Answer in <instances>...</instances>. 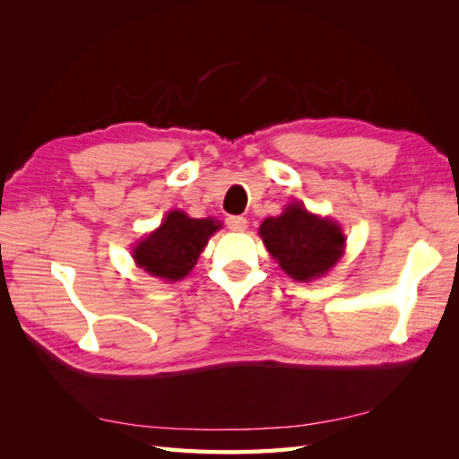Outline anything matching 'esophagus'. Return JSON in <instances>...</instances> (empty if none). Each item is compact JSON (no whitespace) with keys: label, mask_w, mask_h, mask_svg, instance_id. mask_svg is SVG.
<instances>
[{"label":"esophagus","mask_w":459,"mask_h":459,"mask_svg":"<svg viewBox=\"0 0 459 459\" xmlns=\"http://www.w3.org/2000/svg\"><path fill=\"white\" fill-rule=\"evenodd\" d=\"M226 224L233 231H245L247 230V220L243 216H230L226 220Z\"/></svg>","instance_id":"esophagus-1"}]
</instances>
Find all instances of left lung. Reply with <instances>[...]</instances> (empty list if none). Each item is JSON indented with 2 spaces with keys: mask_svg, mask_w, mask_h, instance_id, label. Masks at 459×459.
<instances>
[{
  "mask_svg": "<svg viewBox=\"0 0 459 459\" xmlns=\"http://www.w3.org/2000/svg\"><path fill=\"white\" fill-rule=\"evenodd\" d=\"M258 233L281 270L297 281L327 273L341 260L346 241L337 221L308 212L300 203L264 220Z\"/></svg>",
  "mask_w": 459,
  "mask_h": 459,
  "instance_id": "8db88e82",
  "label": "left lung"
}]
</instances>
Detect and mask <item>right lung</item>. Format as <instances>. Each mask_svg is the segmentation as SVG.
<instances>
[{"instance_id": "1", "label": "right lung", "mask_w": 459, "mask_h": 459, "mask_svg": "<svg viewBox=\"0 0 459 459\" xmlns=\"http://www.w3.org/2000/svg\"><path fill=\"white\" fill-rule=\"evenodd\" d=\"M221 228L212 218H189L182 211L166 214L162 224L134 247V260L147 273L178 281L197 264L208 238Z\"/></svg>"}]
</instances>
